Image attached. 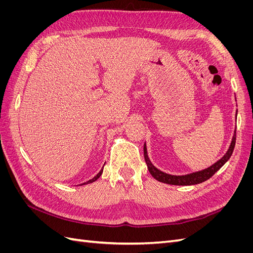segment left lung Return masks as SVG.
<instances>
[{"instance_id":"obj_1","label":"left lung","mask_w":253,"mask_h":253,"mask_svg":"<svg viewBox=\"0 0 253 253\" xmlns=\"http://www.w3.org/2000/svg\"><path fill=\"white\" fill-rule=\"evenodd\" d=\"M237 114V113H236ZM235 140H236V134L234 132V135L232 137V141L230 147H229L228 151L226 154L221 157L218 162H216L214 165H212L211 167L207 168L205 170L198 171V172H194L191 174H187V175H170L167 174L165 172H162L160 170H158L157 168H155L154 166L152 165V163L150 162V159L148 157V153H147V147H145V143L143 145V155H144V160L145 164L148 166V170L151 173V175L154 177L156 180L164 182V183H168V185H175V186H191V185H197V183H201L206 181L207 179H209L210 177L215 174L221 167H223L227 162L228 159L231 157L233 150H234V145H235Z\"/></svg>"}]
</instances>
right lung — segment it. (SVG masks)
I'll list each match as a JSON object with an SVG mask.
<instances>
[{"instance_id": "obj_1", "label": "right lung", "mask_w": 253, "mask_h": 253, "mask_svg": "<svg viewBox=\"0 0 253 253\" xmlns=\"http://www.w3.org/2000/svg\"><path fill=\"white\" fill-rule=\"evenodd\" d=\"M102 172H103V168H102V169L100 170V172H99L96 176H95V177L94 178H91V179H89L88 181H86V182H84L83 183V185H86V183H90V182H94L95 180H97L99 177H100V176H101V174H102Z\"/></svg>"}]
</instances>
